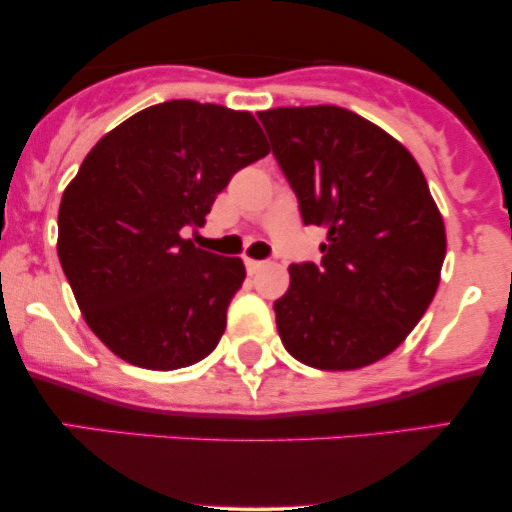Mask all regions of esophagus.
<instances>
[{
	"label": "esophagus",
	"mask_w": 512,
	"mask_h": 512,
	"mask_svg": "<svg viewBox=\"0 0 512 512\" xmlns=\"http://www.w3.org/2000/svg\"><path fill=\"white\" fill-rule=\"evenodd\" d=\"M262 267H264L262 260H250V257H245V269H248V274H257Z\"/></svg>",
	"instance_id": "1"
}]
</instances>
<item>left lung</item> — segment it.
<instances>
[{
  "label": "left lung",
  "mask_w": 512,
  "mask_h": 512,
  "mask_svg": "<svg viewBox=\"0 0 512 512\" xmlns=\"http://www.w3.org/2000/svg\"><path fill=\"white\" fill-rule=\"evenodd\" d=\"M322 260L291 264L274 301L293 358L320 370L370 366L397 349L436 296L443 216L397 139L337 105L257 113Z\"/></svg>",
  "instance_id": "1"
}]
</instances>
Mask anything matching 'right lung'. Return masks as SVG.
I'll list each match as a JSON object with an SVG mask.
<instances>
[{
  "label": "right lung",
  "mask_w": 512,
  "mask_h": 512,
  "mask_svg": "<svg viewBox=\"0 0 512 512\" xmlns=\"http://www.w3.org/2000/svg\"><path fill=\"white\" fill-rule=\"evenodd\" d=\"M267 154L250 113L197 101L151 105L88 151L62 195L57 255L115 356L175 370L216 349L245 267L182 228L202 226L228 180Z\"/></svg>",
  "instance_id": "obj_1"
}]
</instances>
